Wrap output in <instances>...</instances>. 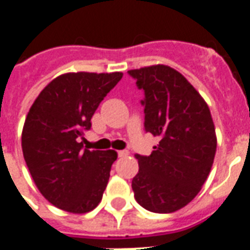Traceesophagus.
I'll return each mask as SVG.
<instances>
[{
  "label": "esophagus",
  "instance_id": "34e87169",
  "mask_svg": "<svg viewBox=\"0 0 250 250\" xmlns=\"http://www.w3.org/2000/svg\"><path fill=\"white\" fill-rule=\"evenodd\" d=\"M128 154H130V152L127 151V150H119V151H118V157L125 158V157H127Z\"/></svg>",
  "mask_w": 250,
  "mask_h": 250
}]
</instances>
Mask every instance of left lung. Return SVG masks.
<instances>
[{
	"label": "left lung",
	"instance_id": "8db88e82",
	"mask_svg": "<svg viewBox=\"0 0 250 250\" xmlns=\"http://www.w3.org/2000/svg\"><path fill=\"white\" fill-rule=\"evenodd\" d=\"M145 91V130L159 136L148 157L136 154L132 179L138 204L154 213H173L193 201L214 161L217 136L208 104L184 75L167 65L131 69Z\"/></svg>",
	"mask_w": 250,
	"mask_h": 250
}]
</instances>
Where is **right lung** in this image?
<instances>
[{
    "label": "right lung",
    "mask_w": 250,
    "mask_h": 250,
    "mask_svg": "<svg viewBox=\"0 0 250 250\" xmlns=\"http://www.w3.org/2000/svg\"><path fill=\"white\" fill-rule=\"evenodd\" d=\"M122 72H72L46 85L25 119L22 154L40 193L59 209L75 214L93 210L109 179L114 150L89 151L80 138Z\"/></svg>",
    "instance_id": "1"
}]
</instances>
